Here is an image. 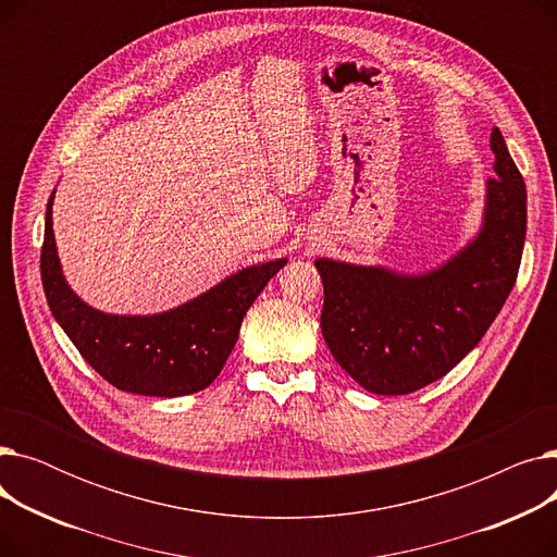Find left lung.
Masks as SVG:
<instances>
[{
    "mask_svg": "<svg viewBox=\"0 0 557 557\" xmlns=\"http://www.w3.org/2000/svg\"><path fill=\"white\" fill-rule=\"evenodd\" d=\"M494 178L476 237L443 267L401 275L315 259L325 302L320 330L338 366L376 395H408L458 366L490 330L517 282L525 239V185L499 128Z\"/></svg>",
    "mask_w": 557,
    "mask_h": 557,
    "instance_id": "1",
    "label": "left lung"
}]
</instances>
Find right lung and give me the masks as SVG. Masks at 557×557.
I'll return each instance as SVG.
<instances>
[{
	"instance_id": "obj_1",
	"label": "right lung",
	"mask_w": 557,
	"mask_h": 557,
	"mask_svg": "<svg viewBox=\"0 0 557 557\" xmlns=\"http://www.w3.org/2000/svg\"><path fill=\"white\" fill-rule=\"evenodd\" d=\"M45 214L40 275L49 309L81 357L124 393L181 397L208 388L223 370L242 320L261 288L284 267L275 259L242 269L202 296L153 315H114L85 305L65 282L51 223Z\"/></svg>"
}]
</instances>
